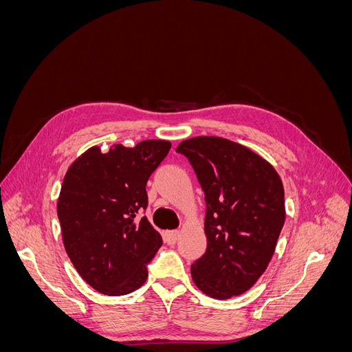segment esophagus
<instances>
[{"label":"esophagus","mask_w":352,"mask_h":352,"mask_svg":"<svg viewBox=\"0 0 352 352\" xmlns=\"http://www.w3.org/2000/svg\"><path fill=\"white\" fill-rule=\"evenodd\" d=\"M179 232L177 230H167L166 233H164V238H166V242L167 243H170V245H173V243H176L177 241H179Z\"/></svg>","instance_id":"obj_1"}]
</instances>
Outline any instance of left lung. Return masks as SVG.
<instances>
[{"label": "left lung", "instance_id": "left-lung-1", "mask_svg": "<svg viewBox=\"0 0 352 352\" xmlns=\"http://www.w3.org/2000/svg\"><path fill=\"white\" fill-rule=\"evenodd\" d=\"M176 151L188 157L206 195L207 250L190 265L194 283L216 300L247 292L267 269L283 228L280 176L225 138H189Z\"/></svg>", "mask_w": 352, "mask_h": 352}]
</instances>
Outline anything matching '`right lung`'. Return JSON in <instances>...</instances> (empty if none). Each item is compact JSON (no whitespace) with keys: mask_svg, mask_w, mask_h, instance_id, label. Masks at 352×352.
<instances>
[{"mask_svg":"<svg viewBox=\"0 0 352 352\" xmlns=\"http://www.w3.org/2000/svg\"><path fill=\"white\" fill-rule=\"evenodd\" d=\"M172 144L148 140L133 148L92 146L63 180L57 202L63 243L74 269L95 291L119 296L136 291L162 235L138 212L146 208V180Z\"/></svg>","mask_w":352,"mask_h":352,"instance_id":"right-lung-1","label":"right lung"}]
</instances>
